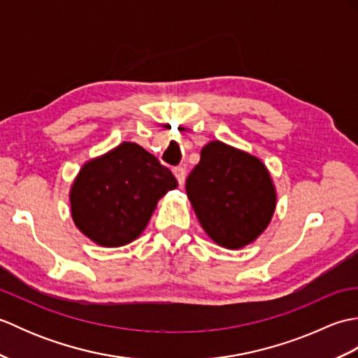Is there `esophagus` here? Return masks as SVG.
I'll return each instance as SVG.
<instances>
[{
    "mask_svg": "<svg viewBox=\"0 0 358 358\" xmlns=\"http://www.w3.org/2000/svg\"><path fill=\"white\" fill-rule=\"evenodd\" d=\"M173 175H175V178H177L180 185L185 183V180H186V169H185V167H181V166L173 167Z\"/></svg>",
    "mask_w": 358,
    "mask_h": 358,
    "instance_id": "esophagus-1",
    "label": "esophagus"
}]
</instances>
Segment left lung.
Returning <instances> with one entry per match:
<instances>
[{
    "mask_svg": "<svg viewBox=\"0 0 358 358\" xmlns=\"http://www.w3.org/2000/svg\"><path fill=\"white\" fill-rule=\"evenodd\" d=\"M186 192L204 232L226 249L255 241L277 206V189L262 159L218 140L201 149Z\"/></svg>",
    "mask_w": 358,
    "mask_h": 358,
    "instance_id": "left-lung-1",
    "label": "left lung"
}]
</instances>
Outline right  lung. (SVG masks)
I'll use <instances>...</instances> for the list:
<instances>
[{"label": "right lung", "instance_id": "add662e5", "mask_svg": "<svg viewBox=\"0 0 358 358\" xmlns=\"http://www.w3.org/2000/svg\"><path fill=\"white\" fill-rule=\"evenodd\" d=\"M177 186L154 155L124 141L81 166L69 194L72 220L98 246H126L146 229L158 200Z\"/></svg>", "mask_w": 358, "mask_h": 358}]
</instances>
